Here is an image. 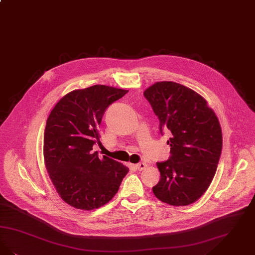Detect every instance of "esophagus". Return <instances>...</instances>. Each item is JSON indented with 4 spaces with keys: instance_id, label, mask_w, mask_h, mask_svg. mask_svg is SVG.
<instances>
[{
    "instance_id": "esophagus-1",
    "label": "esophagus",
    "mask_w": 255,
    "mask_h": 255,
    "mask_svg": "<svg viewBox=\"0 0 255 255\" xmlns=\"http://www.w3.org/2000/svg\"><path fill=\"white\" fill-rule=\"evenodd\" d=\"M146 167H147V164L144 163V162H140V163H137L134 165V168H135L137 171H142Z\"/></svg>"
}]
</instances>
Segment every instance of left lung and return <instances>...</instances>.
Returning <instances> with one entry per match:
<instances>
[{
    "instance_id": "obj_1",
    "label": "left lung",
    "mask_w": 255,
    "mask_h": 255,
    "mask_svg": "<svg viewBox=\"0 0 255 255\" xmlns=\"http://www.w3.org/2000/svg\"><path fill=\"white\" fill-rule=\"evenodd\" d=\"M159 120V129L170 132L171 156L157 162L160 180L153 193L172 206L198 200L209 188L222 151L219 121L207 101L194 90L173 82H155L144 91Z\"/></svg>"
}]
</instances>
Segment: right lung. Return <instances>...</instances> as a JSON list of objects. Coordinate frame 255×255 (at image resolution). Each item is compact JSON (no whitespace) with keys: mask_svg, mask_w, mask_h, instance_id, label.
<instances>
[{"mask_svg":"<svg viewBox=\"0 0 255 255\" xmlns=\"http://www.w3.org/2000/svg\"><path fill=\"white\" fill-rule=\"evenodd\" d=\"M128 90L93 85L68 93L53 108L43 135V157L57 193L65 203L84 211L108 203L129 169L92 152L100 141L106 108Z\"/></svg>","mask_w":255,"mask_h":255,"instance_id":"add662e5","label":"right lung"}]
</instances>
